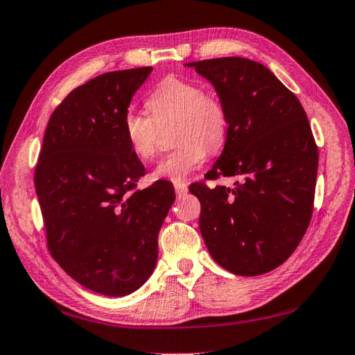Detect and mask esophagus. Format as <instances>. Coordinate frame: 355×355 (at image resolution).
<instances>
[{"mask_svg": "<svg viewBox=\"0 0 355 355\" xmlns=\"http://www.w3.org/2000/svg\"><path fill=\"white\" fill-rule=\"evenodd\" d=\"M173 189H175L178 196H182L186 191H188V184H186L184 182H173Z\"/></svg>", "mask_w": 355, "mask_h": 355, "instance_id": "1", "label": "esophagus"}]
</instances>
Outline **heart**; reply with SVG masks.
<instances>
[{
	"instance_id": "1",
	"label": "heart",
	"mask_w": 355,
	"mask_h": 355,
	"mask_svg": "<svg viewBox=\"0 0 355 355\" xmlns=\"http://www.w3.org/2000/svg\"><path fill=\"white\" fill-rule=\"evenodd\" d=\"M150 116L128 110L122 118V133L133 155L149 161L157 153L158 128L173 122L175 149L158 161L157 178L180 182L203 163L209 150L223 146L228 135V112L220 96L203 89L198 82L169 76L146 99Z\"/></svg>"
}]
</instances>
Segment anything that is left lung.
Here are the masks:
<instances>
[{
	"label": "left lung",
	"mask_w": 355,
	"mask_h": 355,
	"mask_svg": "<svg viewBox=\"0 0 355 355\" xmlns=\"http://www.w3.org/2000/svg\"><path fill=\"white\" fill-rule=\"evenodd\" d=\"M214 85L228 112L222 155L194 183L200 231L218 266L241 276L272 272L301 242L313 212L318 147L298 98L272 71L243 57L186 63Z\"/></svg>",
	"instance_id": "left-lung-1"
}]
</instances>
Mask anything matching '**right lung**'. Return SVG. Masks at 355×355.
Listing matches in <instances>:
<instances>
[{"label":"right lung","mask_w":355,"mask_h":355,"mask_svg":"<svg viewBox=\"0 0 355 355\" xmlns=\"http://www.w3.org/2000/svg\"><path fill=\"white\" fill-rule=\"evenodd\" d=\"M152 67L112 71L74 88L51 114L34 183L51 256L83 287L124 296L149 279L158 233L175 200L146 175L122 118Z\"/></svg>","instance_id":"obj_1"}]
</instances>
